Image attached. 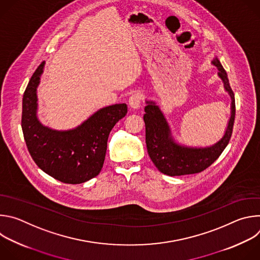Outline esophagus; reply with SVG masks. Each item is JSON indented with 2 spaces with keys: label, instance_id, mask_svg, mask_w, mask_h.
Wrapping results in <instances>:
<instances>
[{
  "label": "esophagus",
  "instance_id": "esophagus-1",
  "mask_svg": "<svg viewBox=\"0 0 260 260\" xmlns=\"http://www.w3.org/2000/svg\"><path fill=\"white\" fill-rule=\"evenodd\" d=\"M143 100V94L141 92H137V93H134L129 100H128V105L131 107V109L133 110H138L141 106V102Z\"/></svg>",
  "mask_w": 260,
  "mask_h": 260
}]
</instances>
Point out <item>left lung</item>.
Masks as SVG:
<instances>
[{"label": "left lung", "mask_w": 260, "mask_h": 260, "mask_svg": "<svg viewBox=\"0 0 260 260\" xmlns=\"http://www.w3.org/2000/svg\"><path fill=\"white\" fill-rule=\"evenodd\" d=\"M212 64L218 70L217 75L223 83L224 90L231 96V116L223 136L210 146H188L179 143L173 136L171 126L160 107L151 100L145 101L144 121L146 127L147 151L151 160L165 175L181 176L197 174L210 167L228 146L235 121V95L231 88L228 74L215 56Z\"/></svg>", "instance_id": "obj_1"}]
</instances>
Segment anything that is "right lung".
<instances>
[{"instance_id":"obj_1","label":"right lung","mask_w":260,"mask_h":260,"mask_svg":"<svg viewBox=\"0 0 260 260\" xmlns=\"http://www.w3.org/2000/svg\"><path fill=\"white\" fill-rule=\"evenodd\" d=\"M43 61L25 88L21 127L28 152L36 165L54 179L80 184L98 176L103 168L110 132L127 113L126 104L99 109L76 127L54 129L38 117L37 89L44 72Z\"/></svg>"}]
</instances>
